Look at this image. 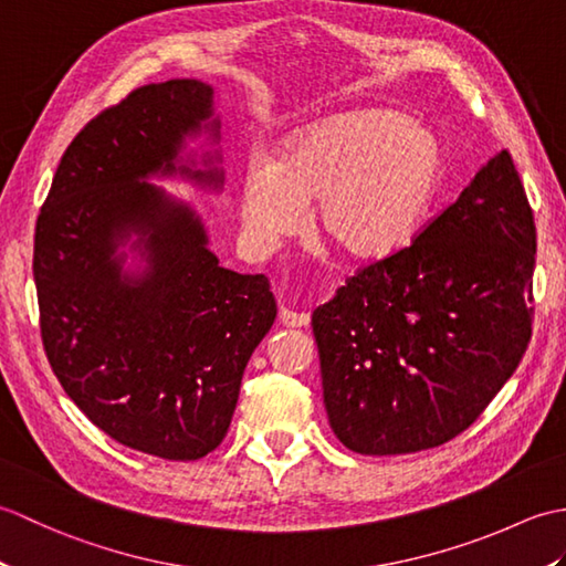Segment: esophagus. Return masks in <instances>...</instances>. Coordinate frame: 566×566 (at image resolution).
I'll return each instance as SVG.
<instances>
[{"label": "esophagus", "instance_id": "34e87169", "mask_svg": "<svg viewBox=\"0 0 566 566\" xmlns=\"http://www.w3.org/2000/svg\"><path fill=\"white\" fill-rule=\"evenodd\" d=\"M311 316L304 314V311H290V308H282L280 311V323L286 328H304L308 326Z\"/></svg>", "mask_w": 566, "mask_h": 566}]
</instances>
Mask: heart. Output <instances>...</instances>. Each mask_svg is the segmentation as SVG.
Here are the masks:
<instances>
[{
    "mask_svg": "<svg viewBox=\"0 0 566 566\" xmlns=\"http://www.w3.org/2000/svg\"><path fill=\"white\" fill-rule=\"evenodd\" d=\"M444 153L432 130L387 109L321 118L282 140L272 165L250 163L238 185L240 240L268 258L304 228L359 262L411 243L442 179Z\"/></svg>",
    "mask_w": 566,
    "mask_h": 566,
    "instance_id": "1",
    "label": "heart"
}]
</instances>
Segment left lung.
I'll return each instance as SVG.
<instances>
[{
	"mask_svg": "<svg viewBox=\"0 0 566 566\" xmlns=\"http://www.w3.org/2000/svg\"><path fill=\"white\" fill-rule=\"evenodd\" d=\"M535 221L509 150L411 245L311 316L331 428L359 454L448 442L484 413L533 333Z\"/></svg>",
	"mask_w": 566,
	"mask_h": 566,
	"instance_id": "left-lung-1",
	"label": "left lung"
}]
</instances>
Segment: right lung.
<instances>
[{
    "label": "right lung",
    "mask_w": 566,
    "mask_h": 566,
    "mask_svg": "<svg viewBox=\"0 0 566 566\" xmlns=\"http://www.w3.org/2000/svg\"><path fill=\"white\" fill-rule=\"evenodd\" d=\"M211 114L213 90L199 80L146 84L99 112L60 158L33 238L57 381L106 436L175 462L219 448L276 316L268 276L221 268L195 211L143 182L172 175L185 136ZM179 172L221 182L213 170ZM130 232L149 262L143 275L115 255Z\"/></svg>",
    "instance_id": "add662e5"
}]
</instances>
